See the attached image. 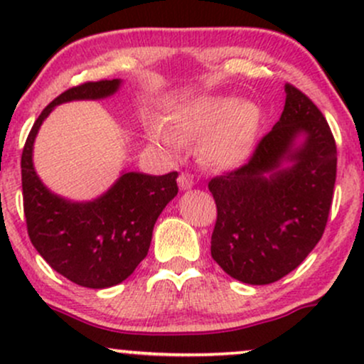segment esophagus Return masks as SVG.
I'll use <instances>...</instances> for the list:
<instances>
[{
	"instance_id": "esophagus-1",
	"label": "esophagus",
	"mask_w": 364,
	"mask_h": 364,
	"mask_svg": "<svg viewBox=\"0 0 364 364\" xmlns=\"http://www.w3.org/2000/svg\"><path fill=\"white\" fill-rule=\"evenodd\" d=\"M178 185H179V188H181V190H190V188H193L195 181H193V178H191L188 173H181L178 176Z\"/></svg>"
}]
</instances>
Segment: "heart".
<instances>
[{
  "instance_id": "1",
  "label": "heart",
  "mask_w": 364,
  "mask_h": 364,
  "mask_svg": "<svg viewBox=\"0 0 364 364\" xmlns=\"http://www.w3.org/2000/svg\"><path fill=\"white\" fill-rule=\"evenodd\" d=\"M166 124L152 129V139L176 149V139L202 141V157L217 169L245 164L253 154L262 124V109L248 99L229 95H198L169 111Z\"/></svg>"
}]
</instances>
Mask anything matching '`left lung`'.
<instances>
[{"instance_id":"left-lung-1","label":"left lung","mask_w":364,"mask_h":364,"mask_svg":"<svg viewBox=\"0 0 364 364\" xmlns=\"http://www.w3.org/2000/svg\"><path fill=\"white\" fill-rule=\"evenodd\" d=\"M284 111L248 164L210 179L217 220L210 253L232 279L272 284L320 241L332 205L337 149L328 123L287 83Z\"/></svg>"}]
</instances>
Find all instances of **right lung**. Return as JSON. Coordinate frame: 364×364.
<instances>
[{
    "instance_id": "obj_1",
    "label": "right lung",
    "mask_w": 364,
    "mask_h": 364,
    "mask_svg": "<svg viewBox=\"0 0 364 364\" xmlns=\"http://www.w3.org/2000/svg\"><path fill=\"white\" fill-rule=\"evenodd\" d=\"M119 87L121 80L114 78L63 92L41 112L22 154L23 212L32 245L58 274L90 289L123 282L147 257L154 224L178 195V173L150 176L123 171L106 193L90 202H73L41 181L32 152L41 124L54 107L111 97Z\"/></svg>"
}]
</instances>
